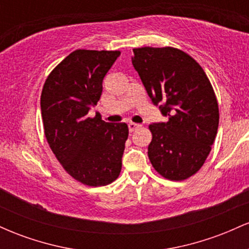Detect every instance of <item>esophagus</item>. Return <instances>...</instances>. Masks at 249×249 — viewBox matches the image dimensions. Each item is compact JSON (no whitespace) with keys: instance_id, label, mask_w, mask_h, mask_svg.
<instances>
[{"instance_id":"obj_1","label":"esophagus","mask_w":249,"mask_h":249,"mask_svg":"<svg viewBox=\"0 0 249 249\" xmlns=\"http://www.w3.org/2000/svg\"><path fill=\"white\" fill-rule=\"evenodd\" d=\"M141 127H142L141 124H137V123H128V130H130V132H133V131L138 130V128Z\"/></svg>"}]
</instances>
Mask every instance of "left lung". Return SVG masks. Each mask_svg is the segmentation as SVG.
<instances>
[{
    "label": "left lung",
    "instance_id": "1",
    "mask_svg": "<svg viewBox=\"0 0 249 249\" xmlns=\"http://www.w3.org/2000/svg\"><path fill=\"white\" fill-rule=\"evenodd\" d=\"M132 64L166 123L151 124L148 159L161 177L185 180L211 152L219 126L215 93L196 59L172 47L133 49Z\"/></svg>",
    "mask_w": 249,
    "mask_h": 249
}]
</instances>
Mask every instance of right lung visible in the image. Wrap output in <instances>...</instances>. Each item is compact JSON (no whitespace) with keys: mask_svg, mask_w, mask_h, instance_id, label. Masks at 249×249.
Instances as JSON below:
<instances>
[{"mask_svg":"<svg viewBox=\"0 0 249 249\" xmlns=\"http://www.w3.org/2000/svg\"><path fill=\"white\" fill-rule=\"evenodd\" d=\"M121 51H72L43 85L41 111L48 144L73 179L105 186L118 178L128 127L88 117L103 91V79Z\"/></svg>","mask_w":249,"mask_h":249,"instance_id":"1","label":"right lung"}]
</instances>
